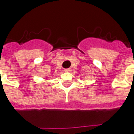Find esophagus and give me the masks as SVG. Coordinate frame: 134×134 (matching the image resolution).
I'll list each match as a JSON object with an SVG mask.
<instances>
[{
  "label": "esophagus",
  "mask_w": 134,
  "mask_h": 134,
  "mask_svg": "<svg viewBox=\"0 0 134 134\" xmlns=\"http://www.w3.org/2000/svg\"><path fill=\"white\" fill-rule=\"evenodd\" d=\"M64 71H66V72H68V71H71V69H70V68H67V69H64Z\"/></svg>",
  "instance_id": "obj_1"
}]
</instances>
